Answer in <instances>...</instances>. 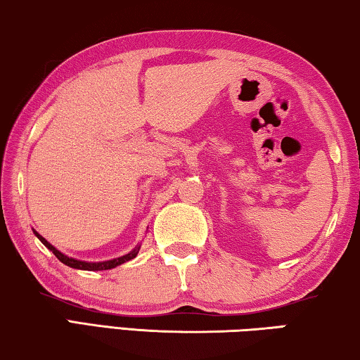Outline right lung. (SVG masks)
Masks as SVG:
<instances>
[{
  "label": "right lung",
  "mask_w": 360,
  "mask_h": 360,
  "mask_svg": "<svg viewBox=\"0 0 360 360\" xmlns=\"http://www.w3.org/2000/svg\"><path fill=\"white\" fill-rule=\"evenodd\" d=\"M33 233H34V236H37V238L41 240V243H43V244L47 247V249H49L52 253H54V255L58 258V260H60L63 264H67V266L75 268V269L103 271V269L116 268V266H120V264L126 263V262L132 260V258L137 257V253H139V250H140V244H139L137 247H135L134 250H131V252L126 253V255H122V257L113 258V260H107V262H82V260H76V258H72V257L65 255V253H62L60 250H57L54 245H52L51 243H47V240L43 238V236H41L38 231H34V229H33Z\"/></svg>",
  "instance_id": "1"
}]
</instances>
